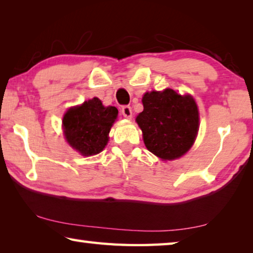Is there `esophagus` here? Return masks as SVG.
<instances>
[{
	"mask_svg": "<svg viewBox=\"0 0 253 253\" xmlns=\"http://www.w3.org/2000/svg\"><path fill=\"white\" fill-rule=\"evenodd\" d=\"M122 114L123 116L127 118V119H130L131 116H132V111H131V108L129 106H124L122 108Z\"/></svg>",
	"mask_w": 253,
	"mask_h": 253,
	"instance_id": "34e87169",
	"label": "esophagus"
}]
</instances>
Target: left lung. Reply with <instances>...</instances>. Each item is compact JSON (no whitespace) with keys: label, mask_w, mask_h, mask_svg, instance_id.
<instances>
[{"label":"left lung","mask_w":253,"mask_h":253,"mask_svg":"<svg viewBox=\"0 0 253 253\" xmlns=\"http://www.w3.org/2000/svg\"><path fill=\"white\" fill-rule=\"evenodd\" d=\"M144 110L136 117L145 146L163 161L183 156L192 147L199 131V109L193 97L172 89L146 92Z\"/></svg>","instance_id":"left-lung-1"}]
</instances>
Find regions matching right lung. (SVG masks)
<instances>
[{"label":"right lung","instance_id":"obj_1","mask_svg":"<svg viewBox=\"0 0 253 253\" xmlns=\"http://www.w3.org/2000/svg\"><path fill=\"white\" fill-rule=\"evenodd\" d=\"M117 116L116 107H105L97 97L71 107L62 119L66 140L83 156L96 155L108 143L110 128Z\"/></svg>","mask_w":253,"mask_h":253}]
</instances>
